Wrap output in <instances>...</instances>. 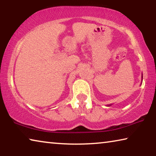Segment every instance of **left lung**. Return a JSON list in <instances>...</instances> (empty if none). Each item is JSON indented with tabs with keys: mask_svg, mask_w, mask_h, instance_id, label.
<instances>
[{
	"mask_svg": "<svg viewBox=\"0 0 156 156\" xmlns=\"http://www.w3.org/2000/svg\"><path fill=\"white\" fill-rule=\"evenodd\" d=\"M141 84H142V83H141ZM110 106H112V105H107V107H110Z\"/></svg>",
	"mask_w": 156,
	"mask_h": 156,
	"instance_id": "1",
	"label": "left lung"
}]
</instances>
